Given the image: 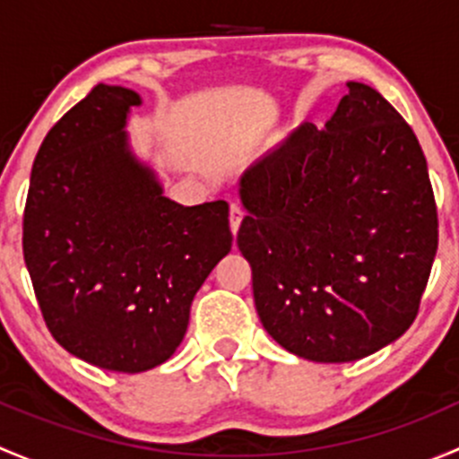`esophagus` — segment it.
<instances>
[{
    "mask_svg": "<svg viewBox=\"0 0 459 459\" xmlns=\"http://www.w3.org/2000/svg\"><path fill=\"white\" fill-rule=\"evenodd\" d=\"M230 233L233 235H238V230H239V224H242V211H239V206H230Z\"/></svg>",
    "mask_w": 459,
    "mask_h": 459,
    "instance_id": "obj_1",
    "label": "esophagus"
}]
</instances>
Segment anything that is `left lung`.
I'll return each instance as SVG.
<instances>
[{
	"label": "left lung",
	"mask_w": 459,
	"mask_h": 459,
	"mask_svg": "<svg viewBox=\"0 0 459 459\" xmlns=\"http://www.w3.org/2000/svg\"><path fill=\"white\" fill-rule=\"evenodd\" d=\"M317 131L302 124L239 179L238 247L268 335L311 362H355L404 335L437 251L427 157L359 82Z\"/></svg>",
	"instance_id": "1"
}]
</instances>
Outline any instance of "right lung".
<instances>
[{"instance_id": "1", "label": "right lung", "mask_w": 459, "mask_h": 459, "mask_svg": "<svg viewBox=\"0 0 459 459\" xmlns=\"http://www.w3.org/2000/svg\"><path fill=\"white\" fill-rule=\"evenodd\" d=\"M142 97L97 84L37 151L24 211V262L50 335L92 367L142 373L182 344L191 304L233 235L224 200L164 197L133 152Z\"/></svg>"}]
</instances>
